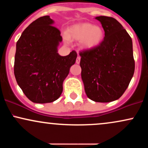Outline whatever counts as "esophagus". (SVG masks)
<instances>
[{"mask_svg":"<svg viewBox=\"0 0 148 148\" xmlns=\"http://www.w3.org/2000/svg\"><path fill=\"white\" fill-rule=\"evenodd\" d=\"M80 61H81V57L79 56H78L77 58H76V62L77 64H79L80 63Z\"/></svg>","mask_w":148,"mask_h":148,"instance_id":"esophagus-1","label":"esophagus"}]
</instances>
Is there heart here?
I'll return each instance as SVG.
<instances>
[{"label":"heart","mask_w":148,"mask_h":148,"mask_svg":"<svg viewBox=\"0 0 148 148\" xmlns=\"http://www.w3.org/2000/svg\"><path fill=\"white\" fill-rule=\"evenodd\" d=\"M104 32L99 26L90 23H82L72 25L69 28L65 39L81 40V45L85 49L95 48L102 42Z\"/></svg>","instance_id":"1"}]
</instances>
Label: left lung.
<instances>
[{"mask_svg": "<svg viewBox=\"0 0 148 148\" xmlns=\"http://www.w3.org/2000/svg\"><path fill=\"white\" fill-rule=\"evenodd\" d=\"M104 38L95 48L79 52L81 78L88 97L96 102L119 99L133 77L135 61L132 40L114 18L99 16Z\"/></svg>", "mask_w": 148, "mask_h": 148, "instance_id": "8db88e82", "label": "left lung"}]
</instances>
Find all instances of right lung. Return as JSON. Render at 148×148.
I'll list each match as a JSON object with an SVG mask.
<instances>
[{
	"instance_id": "obj_1",
	"label": "right lung",
	"mask_w": 148,
	"mask_h": 148,
	"mask_svg": "<svg viewBox=\"0 0 148 148\" xmlns=\"http://www.w3.org/2000/svg\"><path fill=\"white\" fill-rule=\"evenodd\" d=\"M53 23L49 16L38 18L16 42L14 76L25 95L34 103H50L58 99L62 83L77 57L75 51L66 56L58 53L62 38Z\"/></svg>"
}]
</instances>
